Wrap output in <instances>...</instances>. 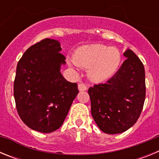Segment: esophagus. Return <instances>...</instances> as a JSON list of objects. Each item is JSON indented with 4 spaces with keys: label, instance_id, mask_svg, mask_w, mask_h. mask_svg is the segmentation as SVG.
Wrapping results in <instances>:
<instances>
[{
    "label": "esophagus",
    "instance_id": "34e87169",
    "mask_svg": "<svg viewBox=\"0 0 159 159\" xmlns=\"http://www.w3.org/2000/svg\"><path fill=\"white\" fill-rule=\"evenodd\" d=\"M78 88L80 91H86L87 86L84 84H79Z\"/></svg>",
    "mask_w": 159,
    "mask_h": 159
}]
</instances>
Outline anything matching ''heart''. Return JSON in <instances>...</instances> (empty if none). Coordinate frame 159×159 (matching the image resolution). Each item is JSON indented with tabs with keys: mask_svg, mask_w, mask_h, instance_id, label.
I'll use <instances>...</instances> for the list:
<instances>
[{
	"mask_svg": "<svg viewBox=\"0 0 159 159\" xmlns=\"http://www.w3.org/2000/svg\"><path fill=\"white\" fill-rule=\"evenodd\" d=\"M121 54L116 48L102 44H90L80 47L73 54L77 66L88 68L92 80L102 82L113 76L121 64Z\"/></svg>",
	"mask_w": 159,
	"mask_h": 159,
	"instance_id": "obj_1",
	"label": "heart"
}]
</instances>
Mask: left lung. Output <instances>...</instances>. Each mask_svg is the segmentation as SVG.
<instances>
[{"label":"left lung","instance_id":"left-lung-1","mask_svg":"<svg viewBox=\"0 0 159 159\" xmlns=\"http://www.w3.org/2000/svg\"><path fill=\"white\" fill-rule=\"evenodd\" d=\"M127 60L104 84L88 89L94 120L102 131L123 133L137 122L146 97L145 69L130 49L123 53Z\"/></svg>","mask_w":159,"mask_h":159}]
</instances>
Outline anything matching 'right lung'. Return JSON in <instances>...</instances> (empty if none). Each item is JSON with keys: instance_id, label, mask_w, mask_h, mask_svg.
Masks as SVG:
<instances>
[{"instance_id": "add662e5", "label": "right lung", "mask_w": 159, "mask_h": 159, "mask_svg": "<svg viewBox=\"0 0 159 159\" xmlns=\"http://www.w3.org/2000/svg\"><path fill=\"white\" fill-rule=\"evenodd\" d=\"M58 40L44 39L25 51L16 66L13 94L16 110L29 128L51 133L61 127L79 93L76 83L60 72L65 57Z\"/></svg>"}]
</instances>
